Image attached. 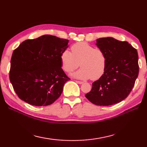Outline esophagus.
<instances>
[{"mask_svg":"<svg viewBox=\"0 0 147 147\" xmlns=\"http://www.w3.org/2000/svg\"><path fill=\"white\" fill-rule=\"evenodd\" d=\"M76 82L77 83H78V84H83V82H82V81H76Z\"/></svg>","mask_w":147,"mask_h":147,"instance_id":"34e87169","label":"esophagus"}]
</instances>
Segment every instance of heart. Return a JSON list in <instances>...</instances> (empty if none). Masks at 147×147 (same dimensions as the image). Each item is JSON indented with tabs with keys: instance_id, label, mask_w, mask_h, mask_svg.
Masks as SVG:
<instances>
[{
	"instance_id": "1",
	"label": "heart",
	"mask_w": 147,
	"mask_h": 147,
	"mask_svg": "<svg viewBox=\"0 0 147 147\" xmlns=\"http://www.w3.org/2000/svg\"><path fill=\"white\" fill-rule=\"evenodd\" d=\"M71 51L65 50L61 53L60 59L62 68L67 73L78 68H81L71 74L79 79L92 80L99 79L103 75L107 66V57L104 51L85 42H79L71 46Z\"/></svg>"
}]
</instances>
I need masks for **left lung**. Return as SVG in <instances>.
I'll return each mask as SVG.
<instances>
[{"label":"left lung","instance_id":"obj_1","mask_svg":"<svg viewBox=\"0 0 147 147\" xmlns=\"http://www.w3.org/2000/svg\"><path fill=\"white\" fill-rule=\"evenodd\" d=\"M96 42L106 55V69L85 96L94 105L110 106L127 98L132 90L139 74L138 54L127 41L104 37Z\"/></svg>","mask_w":147,"mask_h":147}]
</instances>
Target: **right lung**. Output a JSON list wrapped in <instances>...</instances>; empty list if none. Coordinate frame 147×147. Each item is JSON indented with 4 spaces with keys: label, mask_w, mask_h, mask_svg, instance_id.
Returning a JSON list of instances; mask_svg holds the SVG:
<instances>
[{
    "label": "right lung",
    "mask_w": 147,
    "mask_h": 147,
    "mask_svg": "<svg viewBox=\"0 0 147 147\" xmlns=\"http://www.w3.org/2000/svg\"><path fill=\"white\" fill-rule=\"evenodd\" d=\"M69 40L45 35L22 42L13 51L9 80L19 98L31 105L48 106L57 99L69 79L60 55Z\"/></svg>",
    "instance_id": "right-lung-1"
}]
</instances>
